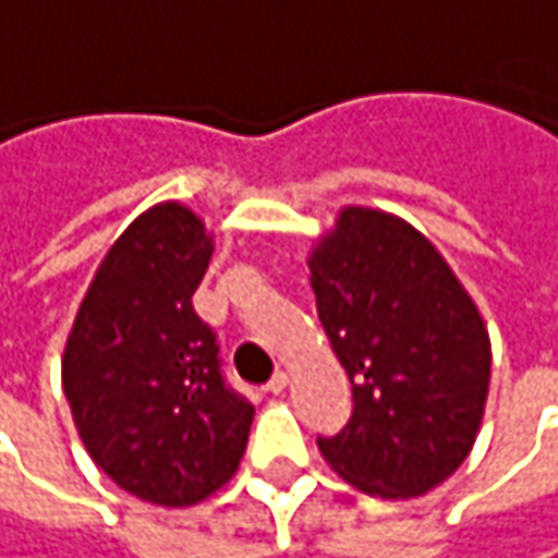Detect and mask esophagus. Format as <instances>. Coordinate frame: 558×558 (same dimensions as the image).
<instances>
[{"label":"esophagus","instance_id":"obj_1","mask_svg":"<svg viewBox=\"0 0 558 558\" xmlns=\"http://www.w3.org/2000/svg\"><path fill=\"white\" fill-rule=\"evenodd\" d=\"M286 387H289V375H286V372H276V375L269 378V384H266L269 393H282Z\"/></svg>","mask_w":558,"mask_h":558}]
</instances>
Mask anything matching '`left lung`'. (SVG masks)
I'll return each instance as SVG.
<instances>
[{
	"label": "left lung",
	"mask_w": 558,
	"mask_h": 558,
	"mask_svg": "<svg viewBox=\"0 0 558 558\" xmlns=\"http://www.w3.org/2000/svg\"><path fill=\"white\" fill-rule=\"evenodd\" d=\"M317 317L352 384V416L317 438L378 498L425 496L466 460L489 393V330L410 221L349 206L307 259Z\"/></svg>",
	"instance_id": "1"
}]
</instances>
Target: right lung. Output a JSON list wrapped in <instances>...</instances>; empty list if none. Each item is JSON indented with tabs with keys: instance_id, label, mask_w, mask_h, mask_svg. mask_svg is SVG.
<instances>
[{
	"instance_id": "obj_1",
	"label": "right lung",
	"mask_w": 558,
	"mask_h": 558,
	"mask_svg": "<svg viewBox=\"0 0 558 558\" xmlns=\"http://www.w3.org/2000/svg\"><path fill=\"white\" fill-rule=\"evenodd\" d=\"M213 257L196 213L158 203L100 259L62 352V390L85 451L142 501L186 508L244 458L254 407L221 378L193 311Z\"/></svg>"
}]
</instances>
